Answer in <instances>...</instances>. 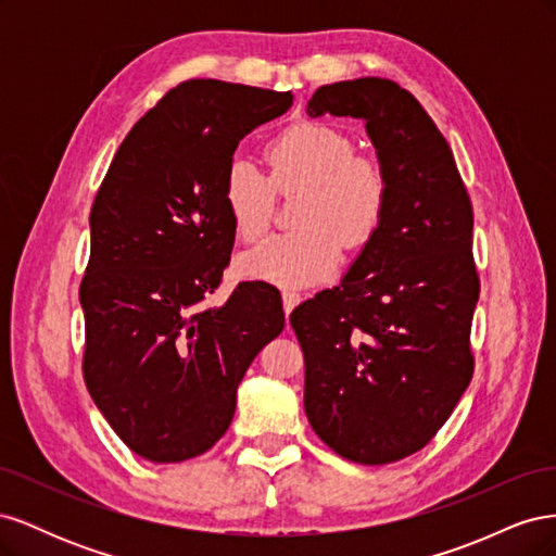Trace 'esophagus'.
<instances>
[{"instance_id":"obj_1","label":"esophagus","mask_w":556,"mask_h":556,"mask_svg":"<svg viewBox=\"0 0 556 556\" xmlns=\"http://www.w3.org/2000/svg\"><path fill=\"white\" fill-rule=\"evenodd\" d=\"M301 296L299 292H292V290H285L282 292V308H285V315H290L299 304H301Z\"/></svg>"}]
</instances>
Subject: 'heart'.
<instances>
[{"mask_svg": "<svg viewBox=\"0 0 556 556\" xmlns=\"http://www.w3.org/2000/svg\"><path fill=\"white\" fill-rule=\"evenodd\" d=\"M268 180L255 164L233 160L225 178V206L248 243L274 225L276 191L304 190L296 204L299 229L266 239L241 257L243 274L280 288L325 280L339 266L343 245L371 241L392 199V178L380 157L355 153L345 131L325 123L288 129L268 148Z\"/></svg>", "mask_w": 556, "mask_h": 556, "instance_id": "heart-1", "label": "heart"}]
</instances>
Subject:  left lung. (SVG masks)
<instances>
[{
  "instance_id": "left-lung-1",
  "label": "left lung",
  "mask_w": 556,
  "mask_h": 556,
  "mask_svg": "<svg viewBox=\"0 0 556 556\" xmlns=\"http://www.w3.org/2000/svg\"><path fill=\"white\" fill-rule=\"evenodd\" d=\"M325 113L366 123L392 199L341 285L290 323L311 427L343 459L382 466L422 450L473 378V206L441 129L394 80L317 88L308 115Z\"/></svg>"
}]
</instances>
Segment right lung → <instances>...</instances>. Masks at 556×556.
Segmentation results:
<instances>
[{
    "label": "right lung",
    "mask_w": 556,
    "mask_h": 556,
    "mask_svg": "<svg viewBox=\"0 0 556 556\" xmlns=\"http://www.w3.org/2000/svg\"><path fill=\"white\" fill-rule=\"evenodd\" d=\"M292 106V92L185 80L131 127L90 211L83 378L139 457L176 464L229 429L237 387L285 327L266 282L208 308L229 266L225 178L239 141Z\"/></svg>",
    "instance_id": "1"
}]
</instances>
